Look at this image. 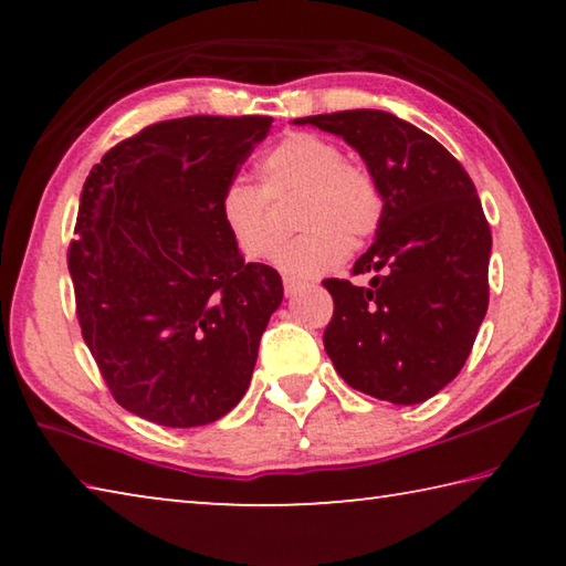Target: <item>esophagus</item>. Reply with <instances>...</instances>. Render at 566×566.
<instances>
[{
	"label": "esophagus",
	"mask_w": 566,
	"mask_h": 566,
	"mask_svg": "<svg viewBox=\"0 0 566 566\" xmlns=\"http://www.w3.org/2000/svg\"><path fill=\"white\" fill-rule=\"evenodd\" d=\"M302 282L300 280H292V276H284V292H286V296H292V294H296L302 290Z\"/></svg>",
	"instance_id": "obj_1"
}]
</instances>
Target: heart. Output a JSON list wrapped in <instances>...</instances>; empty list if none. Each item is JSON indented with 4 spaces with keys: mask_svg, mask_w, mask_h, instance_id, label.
<instances>
[{
    "mask_svg": "<svg viewBox=\"0 0 566 566\" xmlns=\"http://www.w3.org/2000/svg\"><path fill=\"white\" fill-rule=\"evenodd\" d=\"M300 195L294 227L304 229L274 254V264L294 276H317L347 256L375 232L381 195L369 171L344 161V151L327 137L292 132L260 161V187L232 179L219 195V219L237 252L264 260L276 242L270 199Z\"/></svg>",
    "mask_w": 566,
    "mask_h": 566,
    "instance_id": "heart-1",
    "label": "heart"
}]
</instances>
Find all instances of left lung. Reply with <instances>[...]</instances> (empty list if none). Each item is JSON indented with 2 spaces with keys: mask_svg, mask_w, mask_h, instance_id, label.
<instances>
[{
  "mask_svg": "<svg viewBox=\"0 0 566 566\" xmlns=\"http://www.w3.org/2000/svg\"><path fill=\"white\" fill-rule=\"evenodd\" d=\"M339 134L367 161L381 195L375 242L354 274L324 280L334 369L352 389L419 405L444 389L472 352L490 304L492 232L464 167L415 124L379 109L294 119Z\"/></svg>",
  "mask_w": 566,
  "mask_h": 566,
  "instance_id": "left-lung-1",
  "label": "left lung"
}]
</instances>
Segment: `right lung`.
Here are the masks:
<instances>
[{"label":"right lung","instance_id":"obj_1","mask_svg":"<svg viewBox=\"0 0 566 566\" xmlns=\"http://www.w3.org/2000/svg\"><path fill=\"white\" fill-rule=\"evenodd\" d=\"M272 117H181L119 142L84 181L66 254L76 319L112 397L202 427L244 397L282 276L244 262L219 219Z\"/></svg>","mask_w":566,"mask_h":566}]
</instances>
